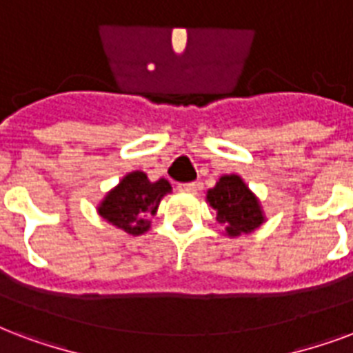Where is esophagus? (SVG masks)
<instances>
[{"instance_id": "1", "label": "esophagus", "mask_w": 353, "mask_h": 353, "mask_svg": "<svg viewBox=\"0 0 353 353\" xmlns=\"http://www.w3.org/2000/svg\"><path fill=\"white\" fill-rule=\"evenodd\" d=\"M197 182H188V184H179V190H182V192H197Z\"/></svg>"}]
</instances>
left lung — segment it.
<instances>
[{"instance_id":"8db88e82","label":"left lung","mask_w":353,"mask_h":353,"mask_svg":"<svg viewBox=\"0 0 353 353\" xmlns=\"http://www.w3.org/2000/svg\"><path fill=\"white\" fill-rule=\"evenodd\" d=\"M206 201L217 212V221L225 227V234L232 238L249 234L266 221L256 195L238 174H223L208 190Z\"/></svg>"}]
</instances>
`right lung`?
Returning a JSON list of instances; mask_svg holds the SVG:
<instances>
[{"instance_id": "add662e5", "label": "right lung", "mask_w": 353, "mask_h": 353, "mask_svg": "<svg viewBox=\"0 0 353 353\" xmlns=\"http://www.w3.org/2000/svg\"><path fill=\"white\" fill-rule=\"evenodd\" d=\"M169 192L171 184L165 179L150 182L143 171H132L102 199L98 214L117 229L139 236L150 229V217Z\"/></svg>"}]
</instances>
